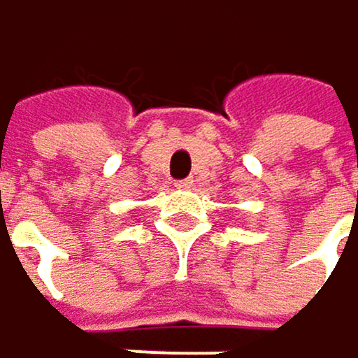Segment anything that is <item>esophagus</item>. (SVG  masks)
<instances>
[{"label":"esophagus","instance_id":"1","mask_svg":"<svg viewBox=\"0 0 358 358\" xmlns=\"http://www.w3.org/2000/svg\"><path fill=\"white\" fill-rule=\"evenodd\" d=\"M192 185H194L192 179H179V181H175V187H179V189H192Z\"/></svg>","mask_w":358,"mask_h":358}]
</instances>
